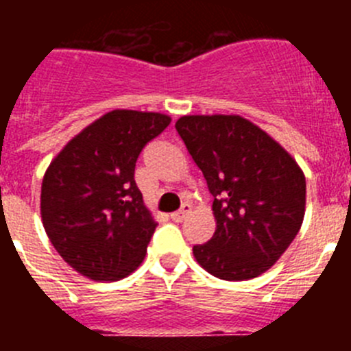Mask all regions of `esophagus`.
I'll list each match as a JSON object with an SVG mask.
<instances>
[{"label": "esophagus", "instance_id": "obj_1", "mask_svg": "<svg viewBox=\"0 0 351 351\" xmlns=\"http://www.w3.org/2000/svg\"><path fill=\"white\" fill-rule=\"evenodd\" d=\"M190 213H191V206H190V204H182V207L178 210V213L170 214V219H172V221H176V223H181L182 219H184L186 216H188V214H190Z\"/></svg>", "mask_w": 351, "mask_h": 351}]
</instances>
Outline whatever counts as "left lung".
I'll return each mask as SVG.
<instances>
[{
	"label": "left lung",
	"instance_id": "1",
	"mask_svg": "<svg viewBox=\"0 0 351 351\" xmlns=\"http://www.w3.org/2000/svg\"><path fill=\"white\" fill-rule=\"evenodd\" d=\"M176 130L214 197L216 230L193 246L197 262L226 281L263 274L300 230L304 172L271 135L241 116H182Z\"/></svg>",
	"mask_w": 351,
	"mask_h": 351
}]
</instances>
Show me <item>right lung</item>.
Instances as JSON below:
<instances>
[{"label":"right lung","instance_id":"add662e5","mask_svg":"<svg viewBox=\"0 0 351 351\" xmlns=\"http://www.w3.org/2000/svg\"><path fill=\"white\" fill-rule=\"evenodd\" d=\"M170 117L117 108L71 138L43 176V228L61 258L95 281L142 263L158 223L135 184V163Z\"/></svg>","mask_w":351,"mask_h":351}]
</instances>
